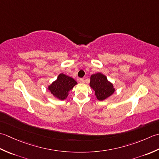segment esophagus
<instances>
[{"instance_id": "obj_1", "label": "esophagus", "mask_w": 159, "mask_h": 159, "mask_svg": "<svg viewBox=\"0 0 159 159\" xmlns=\"http://www.w3.org/2000/svg\"><path fill=\"white\" fill-rule=\"evenodd\" d=\"M79 82H80V83H84V82H85V80H84V78H80V79L79 80Z\"/></svg>"}]
</instances>
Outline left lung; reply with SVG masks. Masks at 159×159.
<instances>
[{
  "label": "left lung",
  "instance_id": "1",
  "mask_svg": "<svg viewBox=\"0 0 159 159\" xmlns=\"http://www.w3.org/2000/svg\"><path fill=\"white\" fill-rule=\"evenodd\" d=\"M90 86L95 91L97 99L99 101L105 100L114 93L115 89L106 75L101 73L93 74L90 76Z\"/></svg>",
  "mask_w": 159,
  "mask_h": 159
}]
</instances>
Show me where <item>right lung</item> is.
<instances>
[{
	"instance_id": "obj_1",
	"label": "right lung",
	"mask_w": 159,
	"mask_h": 159,
	"mask_svg": "<svg viewBox=\"0 0 159 159\" xmlns=\"http://www.w3.org/2000/svg\"><path fill=\"white\" fill-rule=\"evenodd\" d=\"M77 84L76 81L72 77L60 73L57 80L48 86V89L55 98L64 100L67 98L70 90H72Z\"/></svg>"
}]
</instances>
